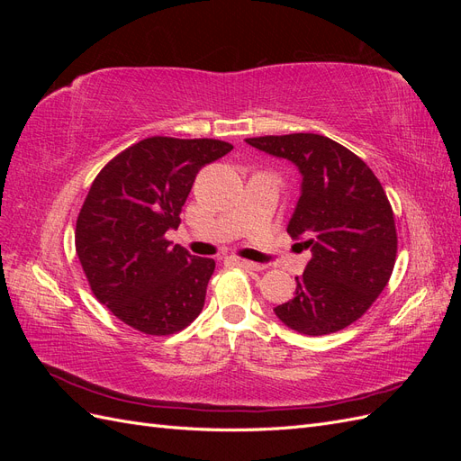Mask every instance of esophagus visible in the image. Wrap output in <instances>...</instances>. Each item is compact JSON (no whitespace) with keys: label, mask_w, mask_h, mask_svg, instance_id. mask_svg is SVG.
Masks as SVG:
<instances>
[{"label":"esophagus","mask_w":461,"mask_h":461,"mask_svg":"<svg viewBox=\"0 0 461 461\" xmlns=\"http://www.w3.org/2000/svg\"><path fill=\"white\" fill-rule=\"evenodd\" d=\"M227 261H229V263H232V265H239V267L249 269V271H261V269H263V265L254 263V261H248V259H242V258H234V256H230V258H227Z\"/></svg>","instance_id":"obj_1"}]
</instances>
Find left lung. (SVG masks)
I'll use <instances>...</instances> for the list:
<instances>
[{"label": "left lung", "mask_w": 461, "mask_h": 461, "mask_svg": "<svg viewBox=\"0 0 461 461\" xmlns=\"http://www.w3.org/2000/svg\"><path fill=\"white\" fill-rule=\"evenodd\" d=\"M249 146L294 163L302 194L288 234L312 248L296 276V296L275 308L308 337L337 332L364 315L396 263L393 205L364 159L327 136L296 132L246 138Z\"/></svg>", "instance_id": "left-lung-1"}]
</instances>
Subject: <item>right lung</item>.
Here are the masks:
<instances>
[{
  "instance_id": "obj_1",
  "label": "right lung",
  "mask_w": 461,
  "mask_h": 461,
  "mask_svg": "<svg viewBox=\"0 0 461 461\" xmlns=\"http://www.w3.org/2000/svg\"><path fill=\"white\" fill-rule=\"evenodd\" d=\"M230 149L213 138L151 136L94 178L77 219V256L94 296L124 325L167 337L200 315L215 261L165 232L180 225L198 171Z\"/></svg>"
}]
</instances>
